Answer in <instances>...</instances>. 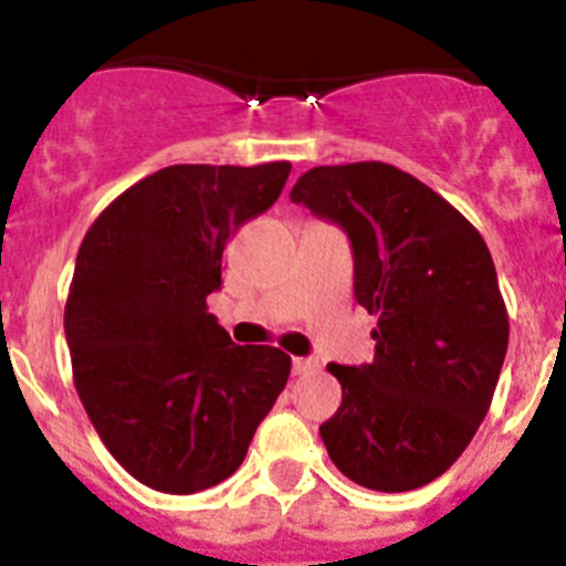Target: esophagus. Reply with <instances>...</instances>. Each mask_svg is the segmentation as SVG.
<instances>
[{
  "label": "esophagus",
  "instance_id": "34e87169",
  "mask_svg": "<svg viewBox=\"0 0 566 566\" xmlns=\"http://www.w3.org/2000/svg\"><path fill=\"white\" fill-rule=\"evenodd\" d=\"M314 368H317V363H314V359H306V357L292 359V371L297 374V377H303V374H312Z\"/></svg>",
  "mask_w": 566,
  "mask_h": 566
}]
</instances>
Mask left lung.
I'll list each match as a JSON object with an SVG mask.
<instances>
[{"label": "left lung", "mask_w": 566, "mask_h": 566, "mask_svg": "<svg viewBox=\"0 0 566 566\" xmlns=\"http://www.w3.org/2000/svg\"><path fill=\"white\" fill-rule=\"evenodd\" d=\"M292 201L345 229L354 297L377 317L374 363H328L343 385L319 424L328 457L368 490L422 488L479 431L507 354L488 243L442 195L382 161L308 169Z\"/></svg>", "instance_id": "left-lung-1"}]
</instances>
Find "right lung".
<instances>
[{
    "mask_svg": "<svg viewBox=\"0 0 566 566\" xmlns=\"http://www.w3.org/2000/svg\"><path fill=\"white\" fill-rule=\"evenodd\" d=\"M292 164H175L133 184L78 247L64 306L73 382L115 462L189 496L240 468L292 357L234 345L207 312L229 238L266 212Z\"/></svg>",
    "mask_w": 566,
    "mask_h": 566,
    "instance_id": "add662e5",
    "label": "right lung"
}]
</instances>
